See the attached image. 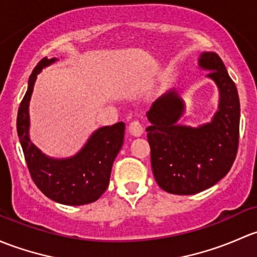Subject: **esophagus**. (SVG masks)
I'll return each instance as SVG.
<instances>
[{"label":"esophagus","mask_w":257,"mask_h":257,"mask_svg":"<svg viewBox=\"0 0 257 257\" xmlns=\"http://www.w3.org/2000/svg\"><path fill=\"white\" fill-rule=\"evenodd\" d=\"M128 132L135 137H140L144 134V127H142L141 123L139 121H132L128 125Z\"/></svg>","instance_id":"esophagus-1"}]
</instances>
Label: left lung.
I'll list each match as a JSON object with an SVG mask.
<instances>
[{
    "label": "left lung",
    "instance_id": "obj_1",
    "mask_svg": "<svg viewBox=\"0 0 257 257\" xmlns=\"http://www.w3.org/2000/svg\"><path fill=\"white\" fill-rule=\"evenodd\" d=\"M200 69L219 90L218 111L207 123L192 127L178 121L186 104L174 89L152 104L146 116L151 165L166 192L189 195L208 189L226 176L239 146L240 101L236 86L216 53L203 52Z\"/></svg>",
    "mask_w": 257,
    "mask_h": 257
}]
</instances>
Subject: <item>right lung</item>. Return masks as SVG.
Returning a JSON list of instances; mask_svg holds the SVG:
<instances>
[{
  "instance_id": "add662e5",
  "label": "right lung",
  "mask_w": 257,
  "mask_h": 257,
  "mask_svg": "<svg viewBox=\"0 0 257 257\" xmlns=\"http://www.w3.org/2000/svg\"><path fill=\"white\" fill-rule=\"evenodd\" d=\"M43 58L34 68L17 115V134L33 182L49 199L64 205L95 202L109 187L111 168L123 144L125 123L104 126L92 132L84 147L68 158L44 155L30 139V101L37 75L57 62Z\"/></svg>"
}]
</instances>
